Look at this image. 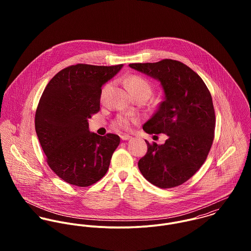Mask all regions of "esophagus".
I'll use <instances>...</instances> for the list:
<instances>
[{
    "mask_svg": "<svg viewBox=\"0 0 251 251\" xmlns=\"http://www.w3.org/2000/svg\"><path fill=\"white\" fill-rule=\"evenodd\" d=\"M121 139L122 140H124V141H126V140H129V139H131V136H129V135H122L121 136Z\"/></svg>",
    "mask_w": 251,
    "mask_h": 251,
    "instance_id": "34e87169",
    "label": "esophagus"
}]
</instances>
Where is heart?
Masks as SVG:
<instances>
[{
    "label": "heart",
    "instance_id": "b5f03b06",
    "mask_svg": "<svg viewBox=\"0 0 251 251\" xmlns=\"http://www.w3.org/2000/svg\"><path fill=\"white\" fill-rule=\"evenodd\" d=\"M127 85L128 88L130 90V92L135 96H141V95H145L150 97L151 94V87L150 85V83L144 79L143 77L141 76H131L128 80H127ZM111 84L108 83L106 84L102 90H101V99L104 98V96L106 95L108 90L110 89ZM132 123V119L128 116H120L117 119V125L125 129H127L130 127Z\"/></svg>",
    "mask_w": 251,
    "mask_h": 251
}]
</instances>
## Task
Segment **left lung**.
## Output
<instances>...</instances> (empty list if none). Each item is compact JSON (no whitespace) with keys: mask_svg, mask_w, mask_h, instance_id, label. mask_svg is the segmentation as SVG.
Returning a JSON list of instances; mask_svg holds the SVG:
<instances>
[{"mask_svg":"<svg viewBox=\"0 0 251 251\" xmlns=\"http://www.w3.org/2000/svg\"><path fill=\"white\" fill-rule=\"evenodd\" d=\"M129 68L159 82L164 100L147 121V133H164L162 145L149 143L138 162L144 178L160 188L190 179L206 160L214 141L215 116L212 96L202 78L174 60L130 64Z\"/></svg>","mask_w":251,"mask_h":251,"instance_id":"8db88e82","label":"left lung"}]
</instances>
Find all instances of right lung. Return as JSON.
I'll return each instance as SVG.
<instances>
[{
    "instance_id": "right-lung-1",
    "label": "right lung",
    "mask_w": 251,
    "mask_h": 251,
    "mask_svg": "<svg viewBox=\"0 0 251 251\" xmlns=\"http://www.w3.org/2000/svg\"><path fill=\"white\" fill-rule=\"evenodd\" d=\"M123 67L71 66L49 81L40 98L36 135L49 167L71 184L89 186L107 172L120 137L91 132L88 119L100 110L101 87Z\"/></svg>"
}]
</instances>
